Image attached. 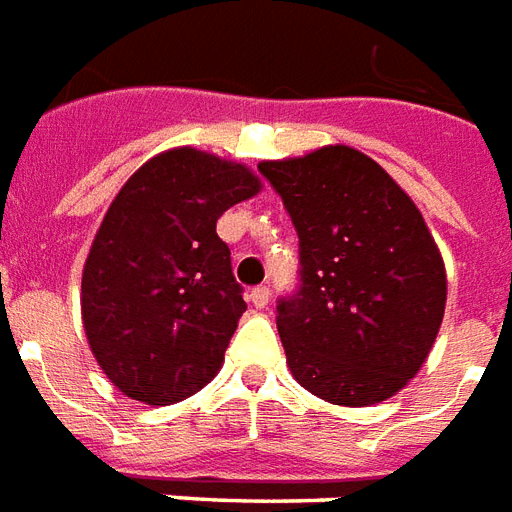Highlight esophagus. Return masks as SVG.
<instances>
[{"instance_id":"obj_1","label":"esophagus","mask_w":512,"mask_h":512,"mask_svg":"<svg viewBox=\"0 0 512 512\" xmlns=\"http://www.w3.org/2000/svg\"><path fill=\"white\" fill-rule=\"evenodd\" d=\"M269 298H272V290H269L267 285H259V288L251 290V304L256 306V309H264V306L269 304Z\"/></svg>"}]
</instances>
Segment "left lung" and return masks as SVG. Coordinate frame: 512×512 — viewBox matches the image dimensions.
Here are the masks:
<instances>
[{"instance_id":"8db88e82","label":"left lung","mask_w":512,"mask_h":512,"mask_svg":"<svg viewBox=\"0 0 512 512\" xmlns=\"http://www.w3.org/2000/svg\"><path fill=\"white\" fill-rule=\"evenodd\" d=\"M301 240V290L277 306L290 375L370 407L420 372L447 306V269L415 200L349 145L261 161Z\"/></svg>"}]
</instances>
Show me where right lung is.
Instances as JSON below:
<instances>
[{
    "label": "right lung",
    "mask_w": 512,
    "mask_h": 512,
    "mask_svg": "<svg viewBox=\"0 0 512 512\" xmlns=\"http://www.w3.org/2000/svg\"><path fill=\"white\" fill-rule=\"evenodd\" d=\"M245 163L163 150L126 179L81 272V322L105 378L142 404L214 380L245 312L216 219L261 192Z\"/></svg>",
    "instance_id": "right-lung-1"
}]
</instances>
